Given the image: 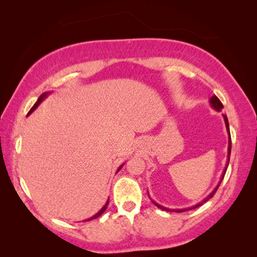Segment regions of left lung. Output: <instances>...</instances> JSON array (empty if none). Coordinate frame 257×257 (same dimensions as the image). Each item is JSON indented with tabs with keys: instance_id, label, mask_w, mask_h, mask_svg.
I'll return each instance as SVG.
<instances>
[{
	"instance_id": "8db88e82",
	"label": "left lung",
	"mask_w": 257,
	"mask_h": 257,
	"mask_svg": "<svg viewBox=\"0 0 257 257\" xmlns=\"http://www.w3.org/2000/svg\"><path fill=\"white\" fill-rule=\"evenodd\" d=\"M209 104L212 105V107L213 108H215L216 111H221L223 108V105H222V103H221L220 101V99L219 98H217L215 94H214V96L210 98V100H209ZM223 115V119H224V122H226V128H227V132H228V135H229V144H228V160H227V165H226V168H224V171H223V173H222V177H221V180H220V182L219 184H217V186L215 188L213 189V192L210 193V194L207 196V198H205L202 200L201 202H199V203H196L195 206H193V207H189V208H184V209H170V208H166V207H164V206H161V205H159V203H157V202H154L153 201V203L154 205H156L158 208H160V209H163V210H166V212H178V213H181V212H186V210H188V209H194V208H196V207H199V206H201L202 203H205L206 201H208V200L210 199V198H213V195L215 194V192L217 191V188H219V186H220V184H221V181L223 180V177H224V174H226V171H227V167H228V164H229V158H230V150H231V139H230V132H229V124H228V118H227V115L226 114H222Z\"/></svg>"
}]
</instances>
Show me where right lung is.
Listing matches in <instances>:
<instances>
[{
  "instance_id": "add662e5",
  "label": "right lung",
  "mask_w": 257,
  "mask_h": 257,
  "mask_svg": "<svg viewBox=\"0 0 257 257\" xmlns=\"http://www.w3.org/2000/svg\"><path fill=\"white\" fill-rule=\"evenodd\" d=\"M49 93H50V92H44V93H42L41 94V96H40V98H38V99H37V101H36V103H35V105H34V106L33 107H31V110L29 111V113H28V114H30L31 113V112H33L34 110H35V108H36L37 106H38V105H40L41 103H42V100H43V99H45V98H47L48 97V94ZM122 167V165H121V166L120 167H119L118 168V171L119 170H120V168ZM117 171V172H118ZM107 205H108V200H107V201H106V203H105V205H104V207H103V208H101L100 210H99V212H98L97 214H94V215L93 216H91L90 217V219H87V220H85V221H90V220H93V219H97V217H99L100 215H101V214H103L104 212H105V209H106V207H107Z\"/></svg>"
}]
</instances>
